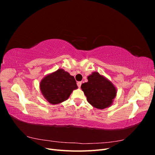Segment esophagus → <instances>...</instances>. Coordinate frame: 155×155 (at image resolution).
<instances>
[{
  "label": "esophagus",
  "instance_id": "esophagus-1",
  "mask_svg": "<svg viewBox=\"0 0 155 155\" xmlns=\"http://www.w3.org/2000/svg\"><path fill=\"white\" fill-rule=\"evenodd\" d=\"M81 81H79V82H78L77 83V85H78V87L79 88H80L81 87Z\"/></svg>",
  "mask_w": 155,
  "mask_h": 155
}]
</instances>
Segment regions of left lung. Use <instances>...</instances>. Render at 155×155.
Returning a JSON list of instances; mask_svg holds the SVG:
<instances>
[{
  "instance_id": "1",
  "label": "left lung",
  "mask_w": 155,
  "mask_h": 155,
  "mask_svg": "<svg viewBox=\"0 0 155 155\" xmlns=\"http://www.w3.org/2000/svg\"><path fill=\"white\" fill-rule=\"evenodd\" d=\"M87 79L88 81L83 83L81 88L89 104L98 109L112 105L117 94L114 84L97 72H93Z\"/></svg>"
}]
</instances>
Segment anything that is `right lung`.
Segmentation results:
<instances>
[{
	"mask_svg": "<svg viewBox=\"0 0 155 155\" xmlns=\"http://www.w3.org/2000/svg\"><path fill=\"white\" fill-rule=\"evenodd\" d=\"M39 88L42 95L50 104L56 105L68 100L78 86L74 76L59 68L42 79Z\"/></svg>",
	"mask_w": 155,
	"mask_h": 155,
	"instance_id": "obj_1",
	"label": "right lung"
}]
</instances>
